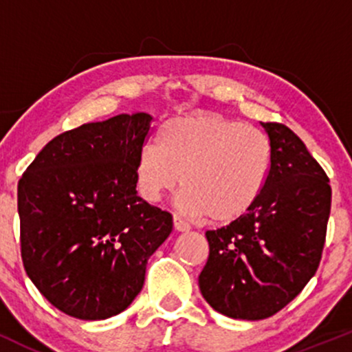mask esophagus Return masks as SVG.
<instances>
[{
  "label": "esophagus",
  "instance_id": "esophagus-1",
  "mask_svg": "<svg viewBox=\"0 0 352 352\" xmlns=\"http://www.w3.org/2000/svg\"><path fill=\"white\" fill-rule=\"evenodd\" d=\"M173 230H175V232L185 233V232H188L190 227H188V223H185V221L180 220L179 217H173Z\"/></svg>",
  "mask_w": 352,
  "mask_h": 352
}]
</instances>
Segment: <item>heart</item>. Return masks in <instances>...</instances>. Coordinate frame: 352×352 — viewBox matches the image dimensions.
<instances>
[{
  "label": "heart",
  "instance_id": "obj_1",
  "mask_svg": "<svg viewBox=\"0 0 352 352\" xmlns=\"http://www.w3.org/2000/svg\"><path fill=\"white\" fill-rule=\"evenodd\" d=\"M272 160L260 129L221 114L173 117L160 129L159 144L144 145L137 155V190L144 200L159 201L182 182L175 200L182 215L228 225L263 195Z\"/></svg>",
  "mask_w": 352,
  "mask_h": 352
}]
</instances>
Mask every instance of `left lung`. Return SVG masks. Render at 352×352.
<instances>
[{"label": "left lung", "mask_w": 352, "mask_h": 352, "mask_svg": "<svg viewBox=\"0 0 352 352\" xmlns=\"http://www.w3.org/2000/svg\"><path fill=\"white\" fill-rule=\"evenodd\" d=\"M272 145V172L256 205L205 233L210 254L201 296L218 313L258 321L293 301L316 273L331 210L329 179L292 129L260 122Z\"/></svg>", "instance_id": "8db88e82"}]
</instances>
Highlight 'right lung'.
<instances>
[{"label":"right lung","instance_id":"add662e5","mask_svg":"<svg viewBox=\"0 0 352 352\" xmlns=\"http://www.w3.org/2000/svg\"><path fill=\"white\" fill-rule=\"evenodd\" d=\"M147 112L84 124L47 142L18 184L21 256L54 308L98 321L131 306L172 215L137 193Z\"/></svg>","mask_w":352,"mask_h":352}]
</instances>
